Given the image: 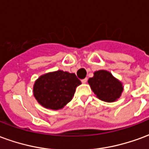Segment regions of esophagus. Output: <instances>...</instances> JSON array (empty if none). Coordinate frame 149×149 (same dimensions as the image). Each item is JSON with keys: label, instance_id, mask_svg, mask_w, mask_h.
I'll list each match as a JSON object with an SVG mask.
<instances>
[{"label": "esophagus", "instance_id": "1", "mask_svg": "<svg viewBox=\"0 0 149 149\" xmlns=\"http://www.w3.org/2000/svg\"><path fill=\"white\" fill-rule=\"evenodd\" d=\"M87 81H88L87 78H84V79H83V80H81V82H82L83 84H85V83L87 82Z\"/></svg>", "mask_w": 149, "mask_h": 149}]
</instances>
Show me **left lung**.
<instances>
[{
    "label": "left lung",
    "instance_id": "left-lung-1",
    "mask_svg": "<svg viewBox=\"0 0 149 149\" xmlns=\"http://www.w3.org/2000/svg\"><path fill=\"white\" fill-rule=\"evenodd\" d=\"M88 82L97 98L109 103L118 100L124 90L121 81L106 70L96 71Z\"/></svg>",
    "mask_w": 149,
    "mask_h": 149
}]
</instances>
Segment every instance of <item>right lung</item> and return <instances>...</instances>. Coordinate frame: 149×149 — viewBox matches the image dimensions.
I'll use <instances>...</instances> for the list:
<instances>
[{
    "instance_id": "1",
    "label": "right lung",
    "mask_w": 149,
    "mask_h": 149,
    "mask_svg": "<svg viewBox=\"0 0 149 149\" xmlns=\"http://www.w3.org/2000/svg\"><path fill=\"white\" fill-rule=\"evenodd\" d=\"M81 84L74 73L57 70L41 75L33 85V96L48 109L59 110L71 101L77 86Z\"/></svg>"
}]
</instances>
